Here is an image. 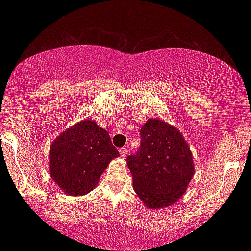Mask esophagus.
Returning <instances> with one entry per match:
<instances>
[{"label": "esophagus", "mask_w": 251, "mask_h": 251, "mask_svg": "<svg viewBox=\"0 0 251 251\" xmlns=\"http://www.w3.org/2000/svg\"><path fill=\"white\" fill-rule=\"evenodd\" d=\"M120 154L122 157H126L127 154H128V148L127 147H123L120 150Z\"/></svg>", "instance_id": "1"}]
</instances>
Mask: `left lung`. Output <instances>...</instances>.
Here are the masks:
<instances>
[{"instance_id":"1","label":"left lung","mask_w":251,"mask_h":251,"mask_svg":"<svg viewBox=\"0 0 251 251\" xmlns=\"http://www.w3.org/2000/svg\"><path fill=\"white\" fill-rule=\"evenodd\" d=\"M141 148L127 157L133 188L150 209L175 203L195 174L190 147L177 127L151 118L141 129Z\"/></svg>"}]
</instances>
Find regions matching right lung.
<instances>
[{"mask_svg": "<svg viewBox=\"0 0 251 251\" xmlns=\"http://www.w3.org/2000/svg\"><path fill=\"white\" fill-rule=\"evenodd\" d=\"M120 152L107 130L83 120L62 131L50 144L49 171L69 196H83L95 188L101 174Z\"/></svg>", "mask_w": 251, "mask_h": 251, "instance_id": "obj_1", "label": "right lung"}]
</instances>
